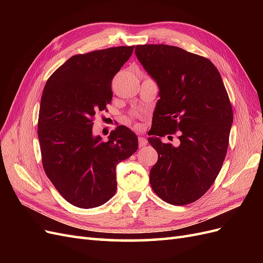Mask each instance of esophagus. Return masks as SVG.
Segmentation results:
<instances>
[{"mask_svg":"<svg viewBox=\"0 0 263 263\" xmlns=\"http://www.w3.org/2000/svg\"><path fill=\"white\" fill-rule=\"evenodd\" d=\"M138 144H139L140 147H144V146H146V145L148 144V140H147L145 137H139Z\"/></svg>","mask_w":263,"mask_h":263,"instance_id":"obj_1","label":"esophagus"}]
</instances>
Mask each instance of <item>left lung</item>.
<instances>
[{
    "label": "left lung",
    "mask_w": 263,
    "mask_h": 263,
    "mask_svg": "<svg viewBox=\"0 0 263 263\" xmlns=\"http://www.w3.org/2000/svg\"><path fill=\"white\" fill-rule=\"evenodd\" d=\"M135 53L160 98L148 138L158 153L151 187L169 204L193 203L212 186L227 153L233 108L222 79L211 60L179 47L138 45ZM177 130L178 147L161 141Z\"/></svg>",
    "instance_id": "obj_1"
}]
</instances>
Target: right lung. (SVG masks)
I'll return each mask as SVG.
<instances>
[{"instance_id":"add662e5","label":"right lung","mask_w":263,"mask_h":263,"mask_svg":"<svg viewBox=\"0 0 263 263\" xmlns=\"http://www.w3.org/2000/svg\"><path fill=\"white\" fill-rule=\"evenodd\" d=\"M134 46L76 54L50 76L43 91L38 139L44 170L61 196L80 209L98 208L116 192V165L138 149L128 127L106 141L94 136L92 118L113 98L112 80Z\"/></svg>"}]
</instances>
